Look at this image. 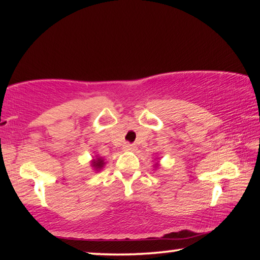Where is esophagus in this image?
<instances>
[{
  "label": "esophagus",
  "mask_w": 260,
  "mask_h": 260,
  "mask_svg": "<svg viewBox=\"0 0 260 260\" xmlns=\"http://www.w3.org/2000/svg\"><path fill=\"white\" fill-rule=\"evenodd\" d=\"M122 149H124L125 151H134L135 146H133V144H129V143H125L124 147H122Z\"/></svg>",
  "instance_id": "34e87169"
}]
</instances>
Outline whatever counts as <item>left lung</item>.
<instances>
[{
    "label": "left lung",
    "mask_w": 260,
    "mask_h": 260,
    "mask_svg": "<svg viewBox=\"0 0 260 260\" xmlns=\"http://www.w3.org/2000/svg\"><path fill=\"white\" fill-rule=\"evenodd\" d=\"M160 166V161H159V158H156L155 159V162H153V170L158 169V167Z\"/></svg>",
    "instance_id": "obj_1"
}]
</instances>
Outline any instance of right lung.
I'll return each mask as SVG.
<instances>
[{
	"instance_id": "1",
	"label": "right lung",
	"mask_w": 260,
	"mask_h": 260,
	"mask_svg": "<svg viewBox=\"0 0 260 260\" xmlns=\"http://www.w3.org/2000/svg\"><path fill=\"white\" fill-rule=\"evenodd\" d=\"M105 164H107V161H105L104 158L99 156V155H95L90 160V167L95 171L96 173L100 172V171H102Z\"/></svg>"
}]
</instances>
